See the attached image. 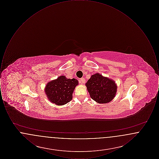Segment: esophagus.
I'll use <instances>...</instances> for the list:
<instances>
[{
	"mask_svg": "<svg viewBox=\"0 0 159 159\" xmlns=\"http://www.w3.org/2000/svg\"><path fill=\"white\" fill-rule=\"evenodd\" d=\"M85 82H86V80H85V79L84 78H81L80 79V83L82 84H83L84 83H85Z\"/></svg>",
	"mask_w": 159,
	"mask_h": 159,
	"instance_id": "34e87169",
	"label": "esophagus"
}]
</instances>
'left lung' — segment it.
I'll list each match as a JSON object with an SVG mask.
<instances>
[{
	"label": "left lung",
	"instance_id": "8db88e82",
	"mask_svg": "<svg viewBox=\"0 0 159 159\" xmlns=\"http://www.w3.org/2000/svg\"><path fill=\"white\" fill-rule=\"evenodd\" d=\"M91 98L99 104H106L113 100L117 86L115 82L99 73L92 75L86 83Z\"/></svg>",
	"mask_w": 159,
	"mask_h": 159
}]
</instances>
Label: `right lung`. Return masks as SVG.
<instances>
[{"instance_id":"add662e5","label":"right lung","mask_w":159,"mask_h":159,"mask_svg":"<svg viewBox=\"0 0 159 159\" xmlns=\"http://www.w3.org/2000/svg\"><path fill=\"white\" fill-rule=\"evenodd\" d=\"M78 84L76 79H70L61 76L48 83L45 92L51 102L57 106H63L72 99L73 91Z\"/></svg>"}]
</instances>
